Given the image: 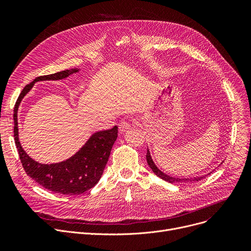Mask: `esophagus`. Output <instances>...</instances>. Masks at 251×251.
<instances>
[{
  "instance_id": "1",
  "label": "esophagus",
  "mask_w": 251,
  "mask_h": 251,
  "mask_svg": "<svg viewBox=\"0 0 251 251\" xmlns=\"http://www.w3.org/2000/svg\"><path fill=\"white\" fill-rule=\"evenodd\" d=\"M130 127H131V125H130L129 121L123 120L119 123V131H120V132H125V131L130 129Z\"/></svg>"
}]
</instances>
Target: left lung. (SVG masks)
Listing matches in <instances>:
<instances>
[{"mask_svg": "<svg viewBox=\"0 0 251 251\" xmlns=\"http://www.w3.org/2000/svg\"><path fill=\"white\" fill-rule=\"evenodd\" d=\"M147 161H148V164L150 166V168L152 170V172L157 176L160 177L161 179L169 182V183H188V182H196V181H200L201 180L202 178H204L205 176L209 175L212 172H209L207 175H204V176H200V177H193V178H178V177H172L170 175H167L165 174L164 172H162V171L156 167V165L154 164V162L152 161L151 159V152H150V150L148 149V152H147ZM222 164V163H221Z\"/></svg>", "mask_w": 251, "mask_h": 251, "instance_id": "1", "label": "left lung"}]
</instances>
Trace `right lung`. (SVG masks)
<instances>
[{"label": "right lung", "mask_w": 251, "mask_h": 251, "mask_svg": "<svg viewBox=\"0 0 251 251\" xmlns=\"http://www.w3.org/2000/svg\"><path fill=\"white\" fill-rule=\"evenodd\" d=\"M80 69L75 68L39 76L26 85L14 107V138L22 166L26 174L44 188L65 195H78L94 187L100 181L108 163L113 144L118 136V127L99 131L92 134L84 146L69 159L55 164H41L25 152L18 135V108L23 98L28 94L37 81L61 80Z\"/></svg>", "instance_id": "1"}]
</instances>
